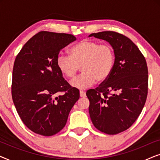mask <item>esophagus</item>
<instances>
[{"instance_id": "1", "label": "esophagus", "mask_w": 160, "mask_h": 160, "mask_svg": "<svg viewBox=\"0 0 160 160\" xmlns=\"http://www.w3.org/2000/svg\"><path fill=\"white\" fill-rule=\"evenodd\" d=\"M86 96V93L84 91H80V97L81 98H84Z\"/></svg>"}]
</instances>
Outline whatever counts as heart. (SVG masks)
Masks as SVG:
<instances>
[{"label":"heart","instance_id":"heart-1","mask_svg":"<svg viewBox=\"0 0 160 160\" xmlns=\"http://www.w3.org/2000/svg\"><path fill=\"white\" fill-rule=\"evenodd\" d=\"M115 63V52L109 44H100L92 40L80 41L70 48L69 55L59 54L57 66L68 78L75 77L79 67L83 73L71 82L74 88L85 89L95 81L106 80L111 75Z\"/></svg>","mask_w":160,"mask_h":160}]
</instances>
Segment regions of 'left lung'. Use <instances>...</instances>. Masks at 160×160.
<instances>
[{"instance_id":"left-lung-1","label":"left lung","mask_w":160,"mask_h":160,"mask_svg":"<svg viewBox=\"0 0 160 160\" xmlns=\"http://www.w3.org/2000/svg\"><path fill=\"white\" fill-rule=\"evenodd\" d=\"M106 41L115 52L111 75L96 89H89V112L98 130L116 135L128 130L141 114L148 93V68L137 46L113 31L92 33L89 37Z\"/></svg>"}]
</instances>
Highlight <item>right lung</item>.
I'll list each match as a JSON object with an SVG mask.
<instances>
[{"mask_svg": "<svg viewBox=\"0 0 160 160\" xmlns=\"http://www.w3.org/2000/svg\"><path fill=\"white\" fill-rule=\"evenodd\" d=\"M76 38L73 35L41 31L22 48L15 59L12 95L17 113L30 130L43 136L60 132L79 98L57 66L60 50ZM58 92H65L56 97Z\"/></svg>", "mask_w": 160, "mask_h": 160, "instance_id": "obj_1", "label": "right lung"}]
</instances>
